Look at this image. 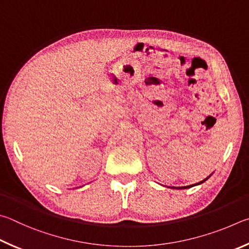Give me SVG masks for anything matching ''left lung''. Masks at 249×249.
<instances>
[{
    "instance_id": "1",
    "label": "left lung",
    "mask_w": 249,
    "mask_h": 249,
    "mask_svg": "<svg viewBox=\"0 0 249 249\" xmlns=\"http://www.w3.org/2000/svg\"><path fill=\"white\" fill-rule=\"evenodd\" d=\"M209 177H210V176H209ZM209 177H207V178H206V179H204V180H202V181H200V182H198V184H195V185H190V186H185V187H179V188H178V189H187V188H190V187H194V186H196V185L202 184V182H203V181H206V180L208 179V178H209Z\"/></svg>"
}]
</instances>
